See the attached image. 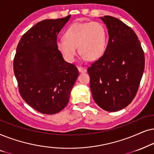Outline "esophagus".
Segmentation results:
<instances>
[{
    "instance_id": "1",
    "label": "esophagus",
    "mask_w": 154,
    "mask_h": 154,
    "mask_svg": "<svg viewBox=\"0 0 154 154\" xmlns=\"http://www.w3.org/2000/svg\"><path fill=\"white\" fill-rule=\"evenodd\" d=\"M77 68H78V70L79 72H87V69L85 67H82V66H78L77 67Z\"/></svg>"
}]
</instances>
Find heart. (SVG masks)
Wrapping results in <instances>:
<instances>
[{
	"label": "heart",
	"mask_w": 154,
	"mask_h": 154,
	"mask_svg": "<svg viewBox=\"0 0 154 154\" xmlns=\"http://www.w3.org/2000/svg\"><path fill=\"white\" fill-rule=\"evenodd\" d=\"M107 44L106 28L98 22L72 24L65 33V38L56 42L57 48L69 62H73L79 53L83 60H94L103 54Z\"/></svg>",
	"instance_id": "heart-1"
}]
</instances>
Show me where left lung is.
<instances>
[{"mask_svg": "<svg viewBox=\"0 0 154 154\" xmlns=\"http://www.w3.org/2000/svg\"><path fill=\"white\" fill-rule=\"evenodd\" d=\"M109 39L105 52L87 72L96 104L106 111L128 106L136 96L144 69V53L132 28L112 16L101 17Z\"/></svg>", "mask_w": 154, "mask_h": 154, "instance_id": "8db88e82", "label": "left lung"}]
</instances>
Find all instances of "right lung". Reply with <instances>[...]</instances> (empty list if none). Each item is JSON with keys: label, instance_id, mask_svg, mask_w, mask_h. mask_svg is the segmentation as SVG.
<instances>
[{"label": "right lung", "instance_id": "right-lung-1", "mask_svg": "<svg viewBox=\"0 0 154 154\" xmlns=\"http://www.w3.org/2000/svg\"><path fill=\"white\" fill-rule=\"evenodd\" d=\"M70 15L36 23L22 36L13 61L20 95L43 114H56L68 103L79 75L75 65L64 60L57 36Z\"/></svg>", "mask_w": 154, "mask_h": 154}]
</instances>
